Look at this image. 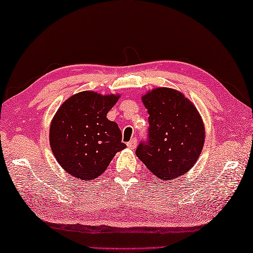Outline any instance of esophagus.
Wrapping results in <instances>:
<instances>
[{
	"label": "esophagus",
	"mask_w": 253,
	"mask_h": 253,
	"mask_svg": "<svg viewBox=\"0 0 253 253\" xmlns=\"http://www.w3.org/2000/svg\"><path fill=\"white\" fill-rule=\"evenodd\" d=\"M136 142H138V141H136V139H131L129 142L126 143L127 148H129V149H134L136 147Z\"/></svg>",
	"instance_id": "obj_1"
}]
</instances>
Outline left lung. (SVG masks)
I'll list each match as a JSON object with an SVG mask.
<instances>
[{
	"mask_svg": "<svg viewBox=\"0 0 253 253\" xmlns=\"http://www.w3.org/2000/svg\"><path fill=\"white\" fill-rule=\"evenodd\" d=\"M149 113L148 140L135 154L161 180L183 175L197 162L205 143V126L191 102L168 87L154 88L142 96Z\"/></svg>",
	"mask_w": 253,
	"mask_h": 253,
	"instance_id": "1",
	"label": "left lung"
}]
</instances>
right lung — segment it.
I'll return each instance as SVG.
<instances>
[{"label": "right lung", "instance_id": "1", "mask_svg": "<svg viewBox=\"0 0 253 253\" xmlns=\"http://www.w3.org/2000/svg\"><path fill=\"white\" fill-rule=\"evenodd\" d=\"M119 96L84 91L57 110L50 127V145L66 173L80 180L95 179L115 153L126 147L118 124L106 118Z\"/></svg>", "mask_w": 253, "mask_h": 253}]
</instances>
